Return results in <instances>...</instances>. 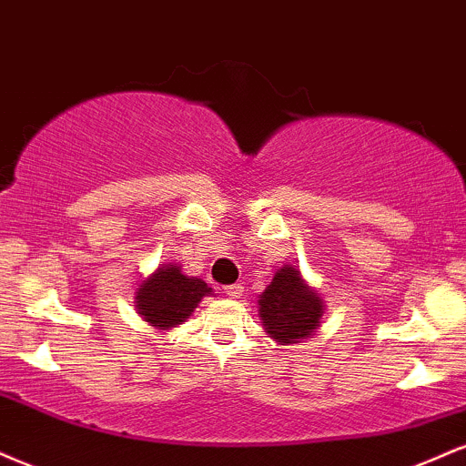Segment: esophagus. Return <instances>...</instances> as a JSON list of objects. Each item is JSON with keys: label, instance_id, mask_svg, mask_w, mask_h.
I'll list each match as a JSON object with an SVG mask.
<instances>
[{"label": "esophagus", "instance_id": "obj_1", "mask_svg": "<svg viewBox=\"0 0 466 466\" xmlns=\"http://www.w3.org/2000/svg\"><path fill=\"white\" fill-rule=\"evenodd\" d=\"M224 289H227V297L239 299V297H242V292H244V286H242V283H233V286H227Z\"/></svg>", "mask_w": 466, "mask_h": 466}]
</instances>
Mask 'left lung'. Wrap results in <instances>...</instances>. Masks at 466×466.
Returning <instances> with one entry per match:
<instances>
[{"instance_id": "left-lung-1", "label": "left lung", "mask_w": 466, "mask_h": 466, "mask_svg": "<svg viewBox=\"0 0 466 466\" xmlns=\"http://www.w3.org/2000/svg\"><path fill=\"white\" fill-rule=\"evenodd\" d=\"M266 331L281 344H294L320 327L322 300L305 286L297 268L283 266L259 297Z\"/></svg>"}]
</instances>
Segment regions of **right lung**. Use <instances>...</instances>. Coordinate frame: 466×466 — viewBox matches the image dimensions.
Instances as JSON below:
<instances>
[{
	"instance_id": "1",
	"label": "right lung",
	"mask_w": 466,
	"mask_h": 466,
	"mask_svg": "<svg viewBox=\"0 0 466 466\" xmlns=\"http://www.w3.org/2000/svg\"><path fill=\"white\" fill-rule=\"evenodd\" d=\"M211 288L196 277H185L178 266H163L137 292V309L152 327L180 325L191 316Z\"/></svg>"
}]
</instances>
